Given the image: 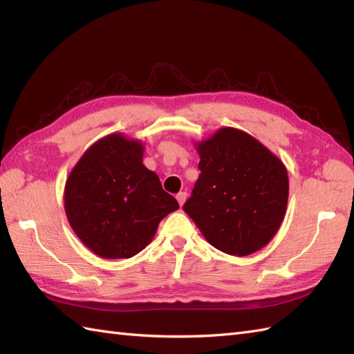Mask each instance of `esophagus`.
Instances as JSON below:
<instances>
[{
  "instance_id": "obj_1",
  "label": "esophagus",
  "mask_w": 354,
  "mask_h": 354,
  "mask_svg": "<svg viewBox=\"0 0 354 354\" xmlns=\"http://www.w3.org/2000/svg\"><path fill=\"white\" fill-rule=\"evenodd\" d=\"M176 199H178V202H179V205H184V202L187 201V193L185 192H181V193H178L176 194Z\"/></svg>"
}]
</instances>
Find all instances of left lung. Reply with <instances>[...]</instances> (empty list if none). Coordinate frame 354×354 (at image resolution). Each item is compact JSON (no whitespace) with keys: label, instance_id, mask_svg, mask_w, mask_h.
<instances>
[{"label":"left lung","instance_id":"left-lung-1","mask_svg":"<svg viewBox=\"0 0 354 354\" xmlns=\"http://www.w3.org/2000/svg\"><path fill=\"white\" fill-rule=\"evenodd\" d=\"M193 145L201 175L184 212L219 251L239 257L260 251L280 230L288 208L286 165L236 127H221Z\"/></svg>","mask_w":354,"mask_h":354}]
</instances>
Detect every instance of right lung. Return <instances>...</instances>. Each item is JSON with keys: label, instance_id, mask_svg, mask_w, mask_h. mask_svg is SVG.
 Returning a JSON list of instances; mask_svg holds the SVG:
<instances>
[{"label": "right lung", "instance_id": "1", "mask_svg": "<svg viewBox=\"0 0 354 354\" xmlns=\"http://www.w3.org/2000/svg\"><path fill=\"white\" fill-rule=\"evenodd\" d=\"M142 155L141 140L109 133L85 150L66 178V219L102 259L133 257L152 242L164 217L179 208L142 164Z\"/></svg>", "mask_w": 354, "mask_h": 354}]
</instances>
